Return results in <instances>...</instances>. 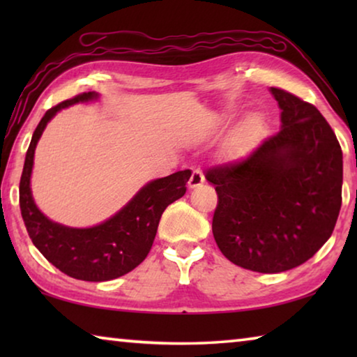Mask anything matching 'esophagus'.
Instances as JSON below:
<instances>
[{
    "instance_id": "esophagus-1",
    "label": "esophagus",
    "mask_w": 357,
    "mask_h": 357,
    "mask_svg": "<svg viewBox=\"0 0 357 357\" xmlns=\"http://www.w3.org/2000/svg\"><path fill=\"white\" fill-rule=\"evenodd\" d=\"M203 184H204V174L200 168H197V170H193L192 176L189 179V189H197V187H200Z\"/></svg>"
}]
</instances>
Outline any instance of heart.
I'll list each match as a JSON object with an SVG mask.
<instances>
[{
  "mask_svg": "<svg viewBox=\"0 0 357 357\" xmlns=\"http://www.w3.org/2000/svg\"><path fill=\"white\" fill-rule=\"evenodd\" d=\"M263 119L258 114H249L243 123L238 126L233 135V146L241 153L250 151L263 134Z\"/></svg>",
  "mask_w": 357,
  "mask_h": 357,
  "instance_id": "obj_1",
  "label": "heart"
}]
</instances>
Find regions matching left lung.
<instances>
[{
    "mask_svg": "<svg viewBox=\"0 0 357 357\" xmlns=\"http://www.w3.org/2000/svg\"><path fill=\"white\" fill-rule=\"evenodd\" d=\"M280 132L247 159L204 174L219 195L213 234L244 269L275 274L305 263L331 238L342 206L343 155L309 102L271 88Z\"/></svg>",
    "mask_w": 357,
    "mask_h": 357,
    "instance_id": "1",
    "label": "left lung"
}]
</instances>
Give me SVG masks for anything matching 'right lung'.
Wrapping results in <instances>:
<instances>
[{"label":"right lung","instance_id":"add662e5","mask_svg":"<svg viewBox=\"0 0 357 357\" xmlns=\"http://www.w3.org/2000/svg\"><path fill=\"white\" fill-rule=\"evenodd\" d=\"M98 99L96 91L83 93L44 114L29 143L20 179V211L33 244L61 273L86 282L118 279L148 257L162 214L168 204L184 195L192 174L190 170H184L149 181L124 208L99 225L74 228L48 219L34 203L31 192L36 146L47 124L59 110Z\"/></svg>","mask_w":357,"mask_h":357}]
</instances>
